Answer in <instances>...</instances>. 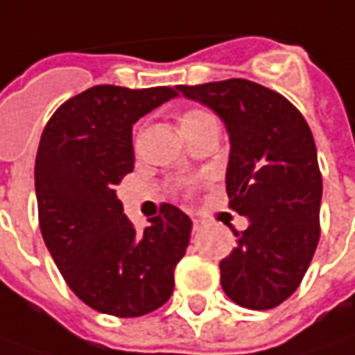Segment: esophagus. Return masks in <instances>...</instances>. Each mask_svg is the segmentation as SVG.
<instances>
[{"label": "esophagus", "instance_id": "obj_1", "mask_svg": "<svg viewBox=\"0 0 355 355\" xmlns=\"http://www.w3.org/2000/svg\"><path fill=\"white\" fill-rule=\"evenodd\" d=\"M192 229H194V233H200V231L204 229V221H200V219H194V221H192Z\"/></svg>", "mask_w": 355, "mask_h": 355}]
</instances>
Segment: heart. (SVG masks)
I'll return each instance as SVG.
<instances>
[{"mask_svg":"<svg viewBox=\"0 0 355 355\" xmlns=\"http://www.w3.org/2000/svg\"><path fill=\"white\" fill-rule=\"evenodd\" d=\"M198 114H202V112H200V110H194V112H190V114H187V116H184V120H190V118L198 116ZM184 120H182V122H184Z\"/></svg>","mask_w":355,"mask_h":355,"instance_id":"b5f03b06","label":"heart"}]
</instances>
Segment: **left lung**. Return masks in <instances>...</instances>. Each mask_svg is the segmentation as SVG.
<instances>
[{
  "label": "left lung",
  "mask_w": 355,
  "mask_h": 355,
  "mask_svg": "<svg viewBox=\"0 0 355 355\" xmlns=\"http://www.w3.org/2000/svg\"><path fill=\"white\" fill-rule=\"evenodd\" d=\"M209 107L231 139L229 208L248 218L219 262L221 288L241 307L266 311L293 295L320 237V177L309 124L284 95L248 79L178 85Z\"/></svg>",
  "instance_id": "1"
}]
</instances>
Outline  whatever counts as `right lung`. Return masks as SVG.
Listing matches in <instances>:
<instances>
[{
	"label": "right lung",
	"mask_w": 355,
	"mask_h": 355,
	"mask_svg": "<svg viewBox=\"0 0 355 355\" xmlns=\"http://www.w3.org/2000/svg\"><path fill=\"white\" fill-rule=\"evenodd\" d=\"M173 87L95 85L46 124L35 163L38 223L69 289L91 309L132 319L165 305L192 221L161 204L137 233L114 187L134 171L132 126L177 96Z\"/></svg>",
	"instance_id": "obj_1"
}]
</instances>
